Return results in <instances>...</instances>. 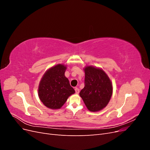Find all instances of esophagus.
<instances>
[{"instance_id":"obj_1","label":"esophagus","mask_w":150,"mask_h":150,"mask_svg":"<svg viewBox=\"0 0 150 150\" xmlns=\"http://www.w3.org/2000/svg\"><path fill=\"white\" fill-rule=\"evenodd\" d=\"M75 91H76V94H78L79 93V89L78 88H75Z\"/></svg>"}]
</instances>
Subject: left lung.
Returning a JSON list of instances; mask_svg holds the SVG:
<instances>
[{
	"instance_id": "1",
	"label": "left lung",
	"mask_w": 150,
	"mask_h": 150,
	"mask_svg": "<svg viewBox=\"0 0 150 150\" xmlns=\"http://www.w3.org/2000/svg\"><path fill=\"white\" fill-rule=\"evenodd\" d=\"M84 70V88L81 91L79 95L90 111H99L107 106L111 98V81L100 68L89 66Z\"/></svg>"
}]
</instances>
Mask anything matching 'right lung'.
Instances as JSON below:
<instances>
[{"label":"right lung","instance_id":"obj_1","mask_svg":"<svg viewBox=\"0 0 150 150\" xmlns=\"http://www.w3.org/2000/svg\"><path fill=\"white\" fill-rule=\"evenodd\" d=\"M67 67L57 64L49 69L40 81L38 96L45 106L52 110L60 109L75 93L64 75Z\"/></svg>","mask_w":150,"mask_h":150}]
</instances>
